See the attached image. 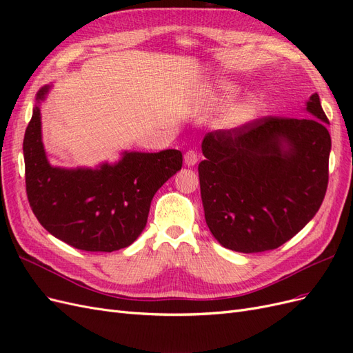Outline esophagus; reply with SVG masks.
<instances>
[{"instance_id": "34e87169", "label": "esophagus", "mask_w": 353, "mask_h": 353, "mask_svg": "<svg viewBox=\"0 0 353 353\" xmlns=\"http://www.w3.org/2000/svg\"><path fill=\"white\" fill-rule=\"evenodd\" d=\"M184 162L187 166H194L199 162V154L194 150H187L184 154Z\"/></svg>"}]
</instances>
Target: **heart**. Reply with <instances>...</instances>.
<instances>
[{"mask_svg": "<svg viewBox=\"0 0 353 353\" xmlns=\"http://www.w3.org/2000/svg\"><path fill=\"white\" fill-rule=\"evenodd\" d=\"M237 88L234 87L232 83L230 82H216L213 85L212 88L208 90L206 92V100L209 103H221V101H225L231 97H234V94H236ZM250 117V110L248 105H236V108H232L225 116H223L222 119V125L225 126H237L244 123Z\"/></svg>", "mask_w": 353, "mask_h": 353, "instance_id": "1", "label": "heart"}]
</instances>
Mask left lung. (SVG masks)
<instances>
[{"label": "left lung", "mask_w": 353, "mask_h": 353, "mask_svg": "<svg viewBox=\"0 0 353 353\" xmlns=\"http://www.w3.org/2000/svg\"><path fill=\"white\" fill-rule=\"evenodd\" d=\"M306 110L312 117L266 116L203 138V209L223 248L276 249L315 216L328 185L331 138L318 94Z\"/></svg>", "instance_id": "8db88e82"}]
</instances>
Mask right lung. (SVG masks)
Here are the masks:
<instances>
[{"instance_id": "right-lung-1", "label": "right lung", "mask_w": 353, "mask_h": 353, "mask_svg": "<svg viewBox=\"0 0 353 353\" xmlns=\"http://www.w3.org/2000/svg\"><path fill=\"white\" fill-rule=\"evenodd\" d=\"M50 87L41 88L44 100ZM26 194L50 234L85 252H114L132 244L147 223L156 191L183 166V153L125 152L99 169L52 168L41 140L35 105L23 138Z\"/></svg>"}]
</instances>
